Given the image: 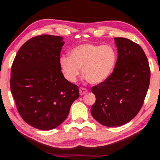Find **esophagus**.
<instances>
[{"instance_id": "obj_1", "label": "esophagus", "mask_w": 160, "mask_h": 160, "mask_svg": "<svg viewBox=\"0 0 160 160\" xmlns=\"http://www.w3.org/2000/svg\"><path fill=\"white\" fill-rule=\"evenodd\" d=\"M87 92H88V90H87L86 88H79V93H80L81 95L86 94Z\"/></svg>"}]
</instances>
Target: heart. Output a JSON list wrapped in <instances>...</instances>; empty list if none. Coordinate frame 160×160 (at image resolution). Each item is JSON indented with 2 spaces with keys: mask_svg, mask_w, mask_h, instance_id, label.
Returning a JSON list of instances; mask_svg holds the SVG:
<instances>
[{
  "mask_svg": "<svg viewBox=\"0 0 160 160\" xmlns=\"http://www.w3.org/2000/svg\"><path fill=\"white\" fill-rule=\"evenodd\" d=\"M117 53L110 45L83 44L70 51V57L62 56L59 65L66 79L75 82L80 75L91 84H98L109 78L115 69Z\"/></svg>",
  "mask_w": 160,
  "mask_h": 160,
  "instance_id": "obj_1",
  "label": "heart"
}]
</instances>
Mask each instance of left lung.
Instances as JSON below:
<instances>
[{"label": "left lung", "mask_w": 160, "mask_h": 160, "mask_svg": "<svg viewBox=\"0 0 160 160\" xmlns=\"http://www.w3.org/2000/svg\"><path fill=\"white\" fill-rule=\"evenodd\" d=\"M115 43L118 56L112 73L91 89L96 98L91 114L109 127L127 123L138 115L151 76L148 59L140 45L123 37H115Z\"/></svg>", "instance_id": "8db88e82"}]
</instances>
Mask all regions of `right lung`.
Here are the masks:
<instances>
[{"label": "right lung", "mask_w": 160, "mask_h": 160, "mask_svg": "<svg viewBox=\"0 0 160 160\" xmlns=\"http://www.w3.org/2000/svg\"><path fill=\"white\" fill-rule=\"evenodd\" d=\"M62 37L42 34L22 45L12 65L10 88L24 121L40 130L57 128L79 97L77 85L64 77L59 65Z\"/></svg>", "instance_id": "right-lung-1"}]
</instances>
